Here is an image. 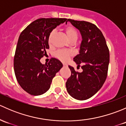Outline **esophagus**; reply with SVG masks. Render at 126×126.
I'll list each match as a JSON object with an SVG mask.
<instances>
[{
  "label": "esophagus",
  "mask_w": 126,
  "mask_h": 126,
  "mask_svg": "<svg viewBox=\"0 0 126 126\" xmlns=\"http://www.w3.org/2000/svg\"><path fill=\"white\" fill-rule=\"evenodd\" d=\"M63 66H64V67H66L67 66V64H63Z\"/></svg>",
  "instance_id": "obj_1"
}]
</instances>
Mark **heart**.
<instances>
[{
	"label": "heart",
	"instance_id": "heart-1",
	"mask_svg": "<svg viewBox=\"0 0 126 126\" xmlns=\"http://www.w3.org/2000/svg\"><path fill=\"white\" fill-rule=\"evenodd\" d=\"M56 30H52L51 32L50 33L49 35V38H48V41L49 43L51 42L52 39L54 37V35L55 34ZM65 32L66 33L67 36L69 39V41L72 42L74 41H77L78 39V33L76 29L72 26H68L65 29ZM72 53L69 50H60L56 52L55 54V56L57 58L61 60L63 62H66L68 60L69 58L72 56Z\"/></svg>",
	"mask_w": 126,
	"mask_h": 126
}]
</instances>
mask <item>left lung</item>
Wrapping results in <instances>:
<instances>
[{
	"label": "left lung",
	"instance_id": "obj_1",
	"mask_svg": "<svg viewBox=\"0 0 126 126\" xmlns=\"http://www.w3.org/2000/svg\"><path fill=\"white\" fill-rule=\"evenodd\" d=\"M82 36L79 54L73 58L82 72L68 66L71 76L66 83L67 91L76 99L83 101L94 95L102 87L107 76L110 54L101 30L86 21L68 19Z\"/></svg>",
	"mask_w": 126,
	"mask_h": 126
}]
</instances>
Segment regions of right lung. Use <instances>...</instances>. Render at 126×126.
<instances>
[{
    "instance_id": "right-lung-1",
    "label": "right lung",
    "mask_w": 126,
    "mask_h": 126,
    "mask_svg": "<svg viewBox=\"0 0 126 126\" xmlns=\"http://www.w3.org/2000/svg\"><path fill=\"white\" fill-rule=\"evenodd\" d=\"M67 19L41 18L32 22L19 37L15 58L14 70L21 88L31 95L39 96L49 88L52 79L63 67L62 62L52 58L48 64L40 59L49 48V35Z\"/></svg>"
}]
</instances>
